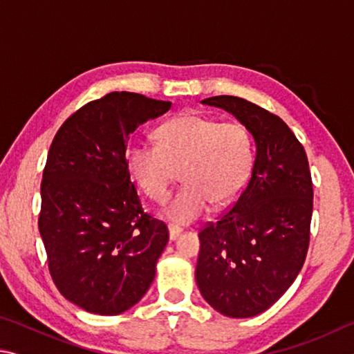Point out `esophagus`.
I'll list each match as a JSON object with an SVG mask.
<instances>
[{"label": "esophagus", "instance_id": "1", "mask_svg": "<svg viewBox=\"0 0 354 354\" xmlns=\"http://www.w3.org/2000/svg\"><path fill=\"white\" fill-rule=\"evenodd\" d=\"M181 236V230H179V227H176V226H169V239H170V242H175L176 239Z\"/></svg>", "mask_w": 354, "mask_h": 354}]
</instances>
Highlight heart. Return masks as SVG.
Returning <instances> with one entry per match:
<instances>
[{
  "label": "heart",
  "instance_id": "b5f03b06",
  "mask_svg": "<svg viewBox=\"0 0 354 354\" xmlns=\"http://www.w3.org/2000/svg\"><path fill=\"white\" fill-rule=\"evenodd\" d=\"M158 147L134 143L128 148L127 167L137 185L153 201H164L181 173L184 185L162 207V217L185 226L211 207L237 200L248 183L253 143L247 128L181 113L154 131Z\"/></svg>",
  "mask_w": 354,
  "mask_h": 354
}]
</instances>
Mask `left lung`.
<instances>
[{
	"label": "left lung",
	"mask_w": 354,
	"mask_h": 354,
	"mask_svg": "<svg viewBox=\"0 0 354 354\" xmlns=\"http://www.w3.org/2000/svg\"><path fill=\"white\" fill-rule=\"evenodd\" d=\"M201 103L234 115L256 156L234 206L198 234L195 279L217 313L250 319L284 295L306 259L314 198L308 158L290 128L262 107L230 95Z\"/></svg>",
	"instance_id": "8db88e82"
}]
</instances>
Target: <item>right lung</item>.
<instances>
[{"label":"right lung","mask_w":354,"mask_h":354,"mask_svg":"<svg viewBox=\"0 0 354 354\" xmlns=\"http://www.w3.org/2000/svg\"><path fill=\"white\" fill-rule=\"evenodd\" d=\"M170 107L139 93H107L65 120L51 143L39 231L59 292L87 313H124L156 277L169 231L143 212L127 147L140 124Z\"/></svg>","instance_id":"right-lung-1"}]
</instances>
